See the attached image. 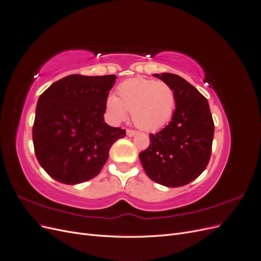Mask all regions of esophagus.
Returning a JSON list of instances; mask_svg holds the SVG:
<instances>
[{
  "label": "esophagus",
  "instance_id": "1",
  "mask_svg": "<svg viewBox=\"0 0 261 261\" xmlns=\"http://www.w3.org/2000/svg\"><path fill=\"white\" fill-rule=\"evenodd\" d=\"M136 134H137V132H136V130H133V129H127V130H126V135H127L128 137L135 136Z\"/></svg>",
  "mask_w": 261,
  "mask_h": 261
}]
</instances>
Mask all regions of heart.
<instances>
[{
  "label": "heart",
  "instance_id": "heart-1",
  "mask_svg": "<svg viewBox=\"0 0 261 261\" xmlns=\"http://www.w3.org/2000/svg\"><path fill=\"white\" fill-rule=\"evenodd\" d=\"M118 98L110 94L107 99L108 113L113 122H122L132 111V120L144 130H155L167 123L174 111L175 96L164 82L144 77L124 81L117 87Z\"/></svg>",
  "mask_w": 261,
  "mask_h": 261
}]
</instances>
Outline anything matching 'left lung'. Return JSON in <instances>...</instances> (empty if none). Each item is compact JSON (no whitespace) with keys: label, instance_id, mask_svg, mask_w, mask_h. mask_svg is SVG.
<instances>
[{"label":"left lung","instance_id":"obj_1","mask_svg":"<svg viewBox=\"0 0 261 261\" xmlns=\"http://www.w3.org/2000/svg\"><path fill=\"white\" fill-rule=\"evenodd\" d=\"M174 91L175 111L163 129L150 134V145L139 153L146 174L167 187L184 186L207 168L215 124L208 100L184 78L153 74Z\"/></svg>","mask_w":261,"mask_h":261}]
</instances>
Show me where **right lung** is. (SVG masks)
<instances>
[{
  "instance_id": "add662e5",
  "label": "right lung",
  "mask_w": 261,
  "mask_h": 261,
  "mask_svg": "<svg viewBox=\"0 0 261 261\" xmlns=\"http://www.w3.org/2000/svg\"><path fill=\"white\" fill-rule=\"evenodd\" d=\"M115 75H69L38 99L33 127L35 153L55 180L75 185L97 176L110 148L125 129L105 122L107 99Z\"/></svg>"
}]
</instances>
